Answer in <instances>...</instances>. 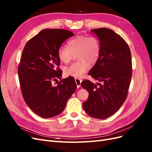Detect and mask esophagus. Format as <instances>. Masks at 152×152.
<instances>
[{
	"label": "esophagus",
	"mask_w": 152,
	"mask_h": 152,
	"mask_svg": "<svg viewBox=\"0 0 152 152\" xmlns=\"http://www.w3.org/2000/svg\"><path fill=\"white\" fill-rule=\"evenodd\" d=\"M75 82H76V84H77V88H79V87H80V84H81V82H82V80L80 79H78V78H77V79H75Z\"/></svg>",
	"instance_id": "esophagus-1"
}]
</instances>
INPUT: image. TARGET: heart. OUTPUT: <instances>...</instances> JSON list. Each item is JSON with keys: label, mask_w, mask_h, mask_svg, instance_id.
I'll list each match as a JSON object with an SVG mask.
<instances>
[{"label": "heart", "mask_w": 152, "mask_h": 152, "mask_svg": "<svg viewBox=\"0 0 152 152\" xmlns=\"http://www.w3.org/2000/svg\"><path fill=\"white\" fill-rule=\"evenodd\" d=\"M101 54V44L94 36L79 35L69 40L67 46L61 45L58 50V56L64 63L71 61L76 56L78 61L64 68V74L68 77H81L88 71L91 64L97 63Z\"/></svg>", "instance_id": "1"}]
</instances>
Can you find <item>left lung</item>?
<instances>
[{
  "label": "left lung",
  "mask_w": 152,
  "mask_h": 152,
  "mask_svg": "<svg viewBox=\"0 0 152 152\" xmlns=\"http://www.w3.org/2000/svg\"><path fill=\"white\" fill-rule=\"evenodd\" d=\"M91 31L99 39L101 54L89 75L102 84L89 80L81 82L89 93L82 106L89 115L104 119L116 113L127 98L132 77L131 54L125 40L112 30L100 28Z\"/></svg>",
  "instance_id": "left-lung-1"
}]
</instances>
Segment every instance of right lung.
Masks as SVG:
<instances>
[{
  "instance_id": "right-lung-1",
  "label": "right lung",
  "mask_w": 152,
  "mask_h": 152,
  "mask_svg": "<svg viewBox=\"0 0 152 152\" xmlns=\"http://www.w3.org/2000/svg\"><path fill=\"white\" fill-rule=\"evenodd\" d=\"M73 35L64 29L42 30L26 42L22 52L18 73L23 97L42 118L60 114L77 88L73 77L61 79L63 71L58 56V48ZM54 81L56 86H52Z\"/></svg>"
}]
</instances>
